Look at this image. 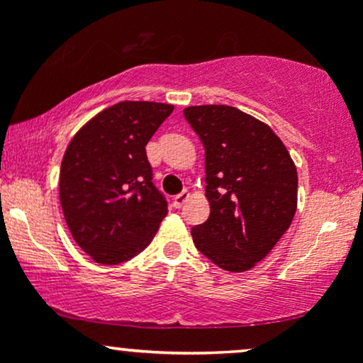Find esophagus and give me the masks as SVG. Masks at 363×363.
I'll list each match as a JSON object with an SVG mask.
<instances>
[{
  "label": "esophagus",
  "mask_w": 363,
  "mask_h": 363,
  "mask_svg": "<svg viewBox=\"0 0 363 363\" xmlns=\"http://www.w3.org/2000/svg\"><path fill=\"white\" fill-rule=\"evenodd\" d=\"M187 199H189V193H187V191H182V193L174 196V206L181 208L187 201Z\"/></svg>",
  "instance_id": "34e87169"
}]
</instances>
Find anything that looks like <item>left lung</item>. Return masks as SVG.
Masks as SVG:
<instances>
[{"mask_svg": "<svg viewBox=\"0 0 363 363\" xmlns=\"http://www.w3.org/2000/svg\"><path fill=\"white\" fill-rule=\"evenodd\" d=\"M205 147L210 216L191 228L218 268L247 272L281 239L297 210V169L268 124L230 106L186 107Z\"/></svg>", "mask_w": 363, "mask_h": 363, "instance_id": "obj_1", "label": "left lung"}]
</instances>
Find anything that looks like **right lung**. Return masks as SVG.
Here are the masks:
<instances>
[{
    "label": "right lung",
    "mask_w": 363,
    "mask_h": 363,
    "mask_svg": "<svg viewBox=\"0 0 363 363\" xmlns=\"http://www.w3.org/2000/svg\"><path fill=\"white\" fill-rule=\"evenodd\" d=\"M172 111L170 104L119 102L69 141L60 172L61 208L74 242L95 262L135 257L167 215L145 147Z\"/></svg>",
    "instance_id": "add662e5"
}]
</instances>
